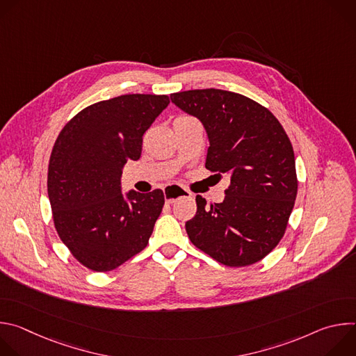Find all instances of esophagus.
<instances>
[{"label":"esophagus","instance_id":"1","mask_svg":"<svg viewBox=\"0 0 356 356\" xmlns=\"http://www.w3.org/2000/svg\"><path fill=\"white\" fill-rule=\"evenodd\" d=\"M191 195V193L177 184H170L165 188V198L168 204H173V202L181 197H187Z\"/></svg>","mask_w":356,"mask_h":356}]
</instances>
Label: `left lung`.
Listing matches in <instances>:
<instances>
[{"instance_id": "left-lung-1", "label": "left lung", "mask_w": 356, "mask_h": 356, "mask_svg": "<svg viewBox=\"0 0 356 356\" xmlns=\"http://www.w3.org/2000/svg\"><path fill=\"white\" fill-rule=\"evenodd\" d=\"M172 103L204 125L206 168L227 173L222 202L195 197L186 222L191 243L217 262L243 268L262 261L283 238L297 195L291 142L277 118L242 94L218 90L173 92Z\"/></svg>"}]
</instances>
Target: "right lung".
<instances>
[{"instance_id": "right-lung-1", "label": "right lung", "mask_w": 356, "mask_h": 356, "mask_svg": "<svg viewBox=\"0 0 356 356\" xmlns=\"http://www.w3.org/2000/svg\"><path fill=\"white\" fill-rule=\"evenodd\" d=\"M168 95L98 101L60 131L47 168V195L62 242L83 266L110 272L143 250L165 204L163 191L121 193L122 168L138 161L143 134Z\"/></svg>"}]
</instances>
